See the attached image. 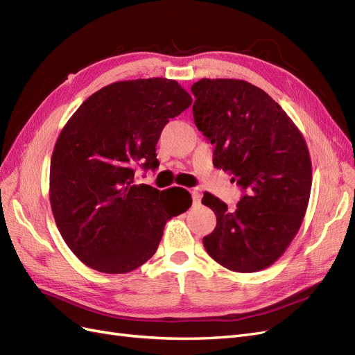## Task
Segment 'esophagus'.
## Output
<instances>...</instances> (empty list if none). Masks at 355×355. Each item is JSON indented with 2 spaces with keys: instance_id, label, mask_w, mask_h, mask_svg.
<instances>
[{
  "instance_id": "esophagus-1",
  "label": "esophagus",
  "mask_w": 355,
  "mask_h": 355,
  "mask_svg": "<svg viewBox=\"0 0 355 355\" xmlns=\"http://www.w3.org/2000/svg\"><path fill=\"white\" fill-rule=\"evenodd\" d=\"M189 192H191V196H192V201H194V204L197 206V204H200V201H201L200 191L196 189V188H192V189H189Z\"/></svg>"
}]
</instances>
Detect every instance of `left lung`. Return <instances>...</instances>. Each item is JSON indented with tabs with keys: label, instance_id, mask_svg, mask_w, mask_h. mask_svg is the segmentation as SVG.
<instances>
[{
	"label": "left lung",
	"instance_id": "1",
	"mask_svg": "<svg viewBox=\"0 0 355 355\" xmlns=\"http://www.w3.org/2000/svg\"><path fill=\"white\" fill-rule=\"evenodd\" d=\"M191 92L194 123L214 145L213 166L230 171L244 192L234 210L204 194L218 222L202 244L231 271L265 270L292 243L308 207L313 167L305 139L282 106L250 83L202 78Z\"/></svg>",
	"mask_w": 355,
	"mask_h": 355
}]
</instances>
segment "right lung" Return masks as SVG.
<instances>
[{
  "label": "right lung",
  "mask_w": 355,
  "mask_h": 355,
  "mask_svg": "<svg viewBox=\"0 0 355 355\" xmlns=\"http://www.w3.org/2000/svg\"><path fill=\"white\" fill-rule=\"evenodd\" d=\"M191 103L175 80L118 81L93 93L63 127L51 155L50 204L83 263L106 274L136 270L157 252L166 222L191 207L188 191L178 200L173 188L135 185L137 166H159V135Z\"/></svg>",
  "instance_id": "right-lung-1"
}]
</instances>
